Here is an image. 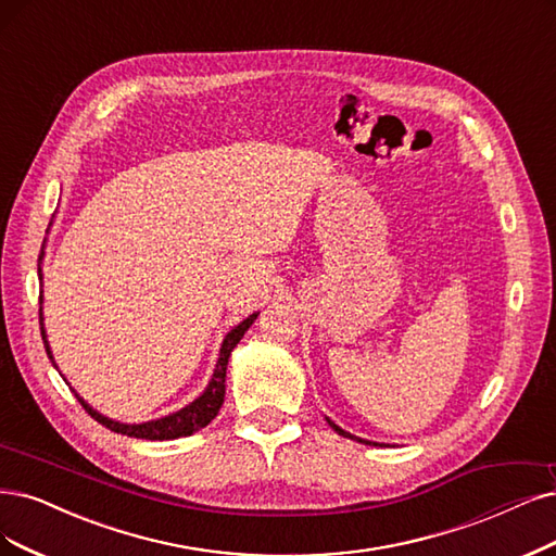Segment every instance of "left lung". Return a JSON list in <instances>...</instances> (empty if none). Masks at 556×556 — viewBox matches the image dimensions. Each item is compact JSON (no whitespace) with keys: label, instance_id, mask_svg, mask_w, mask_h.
Segmentation results:
<instances>
[{"label":"left lung","instance_id":"left-lung-1","mask_svg":"<svg viewBox=\"0 0 556 556\" xmlns=\"http://www.w3.org/2000/svg\"><path fill=\"white\" fill-rule=\"evenodd\" d=\"M325 419H327V424H330V426H332V428L337 430V433H339V435H343V438H348V440H357V442H362V444H376V446L380 444V442H371V440H362V438H357V435H353V433H348V430H343L341 426H337V424H334V421H332L330 417H325ZM380 446H382V444H380Z\"/></svg>","mask_w":556,"mask_h":556}]
</instances>
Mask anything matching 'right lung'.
Masks as SVG:
<instances>
[{
  "instance_id": "1",
  "label": "right lung",
  "mask_w": 556,
  "mask_h": 556,
  "mask_svg": "<svg viewBox=\"0 0 556 556\" xmlns=\"http://www.w3.org/2000/svg\"><path fill=\"white\" fill-rule=\"evenodd\" d=\"M43 256H46V244L43 250H40V256H38V279L40 283H43V267H40V263H43ZM40 304H43V291H40ZM38 316H40V334H43V343H46V351H48V357L52 359V366L59 371V366L52 357V348H50V341H48V332H46V325H43V306L38 309ZM258 318V312H254L252 316H247L242 323H238L233 330L224 337L222 345H219V357H217V364H215V371H213V378L208 382V387L203 389V392L190 403L185 405L180 409H176V413L172 415H164L160 419H151V421H143V424H123V421H116V419H110L105 415H100L98 409H93L85 399H81L75 389V396L77 401L81 403V407L87 409V413L105 428L114 430V433H121V435H128V438H139V440H176V438H188L192 433H197V430L208 426L217 413L219 407L224 403V392H226V366H229V357L233 353V348L240 343V339L244 337V332L250 330L252 323ZM66 380V378H64ZM68 384V380H66Z\"/></svg>"
}]
</instances>
